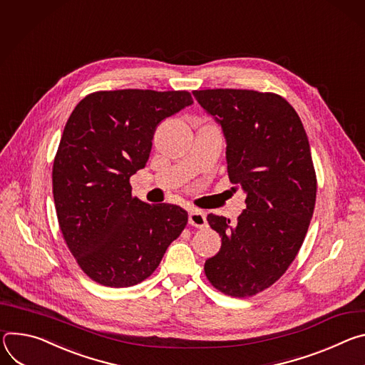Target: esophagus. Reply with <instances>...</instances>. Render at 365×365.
<instances>
[{
    "label": "esophagus",
    "mask_w": 365,
    "mask_h": 365,
    "mask_svg": "<svg viewBox=\"0 0 365 365\" xmlns=\"http://www.w3.org/2000/svg\"><path fill=\"white\" fill-rule=\"evenodd\" d=\"M188 223L194 227H205L207 225V220H206V215L201 212V210H191L188 213Z\"/></svg>",
    "instance_id": "34e87169"
}]
</instances>
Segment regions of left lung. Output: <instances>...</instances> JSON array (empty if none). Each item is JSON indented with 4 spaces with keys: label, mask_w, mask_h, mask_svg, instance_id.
Wrapping results in <instances>:
<instances>
[{
    "label": "left lung",
    "mask_w": 365,
    "mask_h": 365,
    "mask_svg": "<svg viewBox=\"0 0 365 365\" xmlns=\"http://www.w3.org/2000/svg\"><path fill=\"white\" fill-rule=\"evenodd\" d=\"M192 96L222 128L229 180L247 194L235 226L207 216L222 247L205 272L227 296H254L286 272L307 233L316 201L309 139L296 110L277 94L217 88Z\"/></svg>",
    "instance_id": "8db88e82"
}]
</instances>
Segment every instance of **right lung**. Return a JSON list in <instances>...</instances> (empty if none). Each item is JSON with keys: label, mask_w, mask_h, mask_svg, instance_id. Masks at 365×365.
I'll use <instances>...</instances> for the list:
<instances>
[{"label": "right lung", "mask_w": 365, "mask_h": 365, "mask_svg": "<svg viewBox=\"0 0 365 365\" xmlns=\"http://www.w3.org/2000/svg\"><path fill=\"white\" fill-rule=\"evenodd\" d=\"M191 104L188 91H98L69 115L53 162V200L71 254L98 284L143 281L184 230V209L143 203L129 180L145 168L160 121Z\"/></svg>", "instance_id": "obj_1"}]
</instances>
